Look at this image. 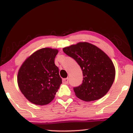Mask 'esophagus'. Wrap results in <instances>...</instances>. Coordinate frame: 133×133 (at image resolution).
<instances>
[{
  "label": "esophagus",
  "mask_w": 133,
  "mask_h": 133,
  "mask_svg": "<svg viewBox=\"0 0 133 133\" xmlns=\"http://www.w3.org/2000/svg\"><path fill=\"white\" fill-rule=\"evenodd\" d=\"M68 82H69V78H66L63 79V83L64 84H67Z\"/></svg>",
  "instance_id": "34e87169"
}]
</instances>
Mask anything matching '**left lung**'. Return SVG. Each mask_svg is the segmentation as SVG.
<instances>
[{"instance_id": "1", "label": "left lung", "mask_w": 133, "mask_h": 133, "mask_svg": "<svg viewBox=\"0 0 133 133\" xmlns=\"http://www.w3.org/2000/svg\"><path fill=\"white\" fill-rule=\"evenodd\" d=\"M63 50L77 62L83 71L82 84L73 89L76 96L85 102L98 100L105 96L116 76L115 67L109 56L88 42H79Z\"/></svg>"}]
</instances>
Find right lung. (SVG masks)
Returning <instances> with one entry per match:
<instances>
[{
  "instance_id": "1",
  "label": "right lung",
  "mask_w": 133,
  "mask_h": 133,
  "mask_svg": "<svg viewBox=\"0 0 133 133\" xmlns=\"http://www.w3.org/2000/svg\"><path fill=\"white\" fill-rule=\"evenodd\" d=\"M56 49H39L26 58L17 74L20 90L29 102L36 105L48 104L55 98L62 83L55 58Z\"/></svg>"
}]
</instances>
